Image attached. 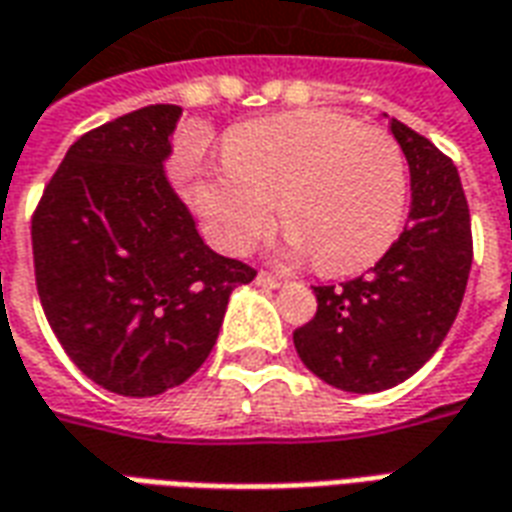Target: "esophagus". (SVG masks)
I'll return each mask as SVG.
<instances>
[{"mask_svg":"<svg viewBox=\"0 0 512 512\" xmlns=\"http://www.w3.org/2000/svg\"><path fill=\"white\" fill-rule=\"evenodd\" d=\"M255 282L260 285V288H279V285H282V279L271 277V274H266V271H260V274L255 277Z\"/></svg>","mask_w":512,"mask_h":512,"instance_id":"esophagus-1","label":"esophagus"}]
</instances>
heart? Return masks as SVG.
Segmentation results:
<instances>
[{"instance_id": "b5f03b06", "label": "heart", "mask_w": 512, "mask_h": 512, "mask_svg": "<svg viewBox=\"0 0 512 512\" xmlns=\"http://www.w3.org/2000/svg\"><path fill=\"white\" fill-rule=\"evenodd\" d=\"M408 197L406 158L381 128L337 112H288L235 126L224 164L194 183L211 241L244 255L279 219L290 255L329 277L373 266L395 241Z\"/></svg>"}]
</instances>
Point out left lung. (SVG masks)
Masks as SVG:
<instances>
[{
    "instance_id": "obj_1",
    "label": "left lung",
    "mask_w": 512,
    "mask_h": 512,
    "mask_svg": "<svg viewBox=\"0 0 512 512\" xmlns=\"http://www.w3.org/2000/svg\"><path fill=\"white\" fill-rule=\"evenodd\" d=\"M411 172L408 227L365 277L318 285V312L293 332L301 362L343 392H384L436 354L472 268V222L458 169L430 139L389 120Z\"/></svg>"
}]
</instances>
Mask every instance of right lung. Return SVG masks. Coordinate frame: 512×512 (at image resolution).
Here are the masks:
<instances>
[{
  "mask_svg": "<svg viewBox=\"0 0 512 512\" xmlns=\"http://www.w3.org/2000/svg\"><path fill=\"white\" fill-rule=\"evenodd\" d=\"M180 106L136 109L79 136L32 216L43 312L73 365L115 395L153 397L208 359L255 268L213 252L169 186Z\"/></svg>",
  "mask_w": 512,
  "mask_h": 512,
  "instance_id": "right-lung-1",
  "label": "right lung"
}]
</instances>
